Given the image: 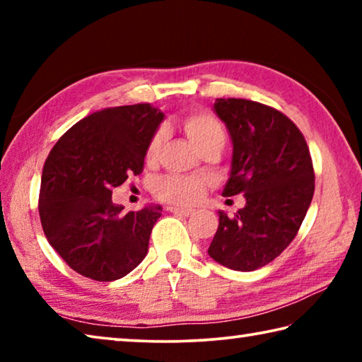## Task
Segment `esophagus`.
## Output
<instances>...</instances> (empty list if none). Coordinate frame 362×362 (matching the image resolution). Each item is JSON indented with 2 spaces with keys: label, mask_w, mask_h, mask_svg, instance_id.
I'll use <instances>...</instances> for the list:
<instances>
[{
  "label": "esophagus",
  "mask_w": 362,
  "mask_h": 362,
  "mask_svg": "<svg viewBox=\"0 0 362 362\" xmlns=\"http://www.w3.org/2000/svg\"><path fill=\"white\" fill-rule=\"evenodd\" d=\"M168 211L174 212V214H182V216H192L194 212L193 209H183V207H168Z\"/></svg>",
  "instance_id": "1"
}]
</instances>
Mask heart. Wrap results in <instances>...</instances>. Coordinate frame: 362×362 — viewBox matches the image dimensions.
Here are the masks:
<instances>
[{"label": "heart", "instance_id": "obj_1", "mask_svg": "<svg viewBox=\"0 0 362 362\" xmlns=\"http://www.w3.org/2000/svg\"><path fill=\"white\" fill-rule=\"evenodd\" d=\"M182 127L188 139L201 153L207 148L222 150L225 144V129L220 121L207 112H193L182 119ZM166 137L164 127H159L146 145V161L153 163L159 156V150ZM207 189V180L199 175H163L155 182L153 193L163 203L175 206H192L203 198Z\"/></svg>", "mask_w": 362, "mask_h": 362}]
</instances>
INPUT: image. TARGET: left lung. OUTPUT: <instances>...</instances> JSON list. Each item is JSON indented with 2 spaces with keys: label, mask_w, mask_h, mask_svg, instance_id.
I'll use <instances>...</instances> for the list:
<instances>
[{
  "label": "left lung",
  "mask_w": 362,
  "mask_h": 362,
  "mask_svg": "<svg viewBox=\"0 0 362 362\" xmlns=\"http://www.w3.org/2000/svg\"><path fill=\"white\" fill-rule=\"evenodd\" d=\"M214 110L233 140L223 196L246 206L218 212L209 255L220 265L252 272L276 259L297 236L315 193V170L303 134L276 108L246 99H217Z\"/></svg>",
  "instance_id": "obj_1"
}]
</instances>
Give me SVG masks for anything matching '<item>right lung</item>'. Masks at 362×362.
Here are the masks:
<instances>
[{"label": "right lung", "instance_id": "right-lung-1", "mask_svg": "<svg viewBox=\"0 0 362 362\" xmlns=\"http://www.w3.org/2000/svg\"><path fill=\"white\" fill-rule=\"evenodd\" d=\"M164 115L150 103L112 107L71 126L46 158L38 212L42 231L71 269L95 281L132 272L148 252L161 206L126 212L112 189L144 170Z\"/></svg>", "mask_w": 362, "mask_h": 362}]
</instances>
